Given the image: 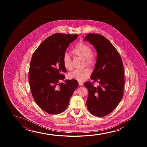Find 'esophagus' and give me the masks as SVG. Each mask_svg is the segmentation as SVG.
<instances>
[{
	"label": "esophagus",
	"instance_id": "esophagus-1",
	"mask_svg": "<svg viewBox=\"0 0 147 147\" xmlns=\"http://www.w3.org/2000/svg\"><path fill=\"white\" fill-rule=\"evenodd\" d=\"M78 84H79V86H82V85H83L82 83L79 82Z\"/></svg>",
	"mask_w": 147,
	"mask_h": 147
}]
</instances>
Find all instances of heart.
I'll return each instance as SVG.
<instances>
[{
  "label": "heart",
  "instance_id": "obj_1",
  "mask_svg": "<svg viewBox=\"0 0 147 147\" xmlns=\"http://www.w3.org/2000/svg\"><path fill=\"white\" fill-rule=\"evenodd\" d=\"M72 54L84 60L86 66L91 67L95 63L94 57L92 54V48L89 45L84 42H81L76 45L71 51ZM63 65L65 68L70 71L72 69L71 65V59L68 54H65L63 56ZM91 75L90 71L88 69L82 70H75L69 75V78L75 79L79 82H83L88 78Z\"/></svg>",
  "mask_w": 147,
  "mask_h": 147
}]
</instances>
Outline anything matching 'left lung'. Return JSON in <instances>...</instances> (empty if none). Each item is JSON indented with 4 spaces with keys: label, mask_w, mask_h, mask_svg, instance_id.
<instances>
[{
    "label": "left lung",
    "mask_w": 147,
    "mask_h": 147,
    "mask_svg": "<svg viewBox=\"0 0 147 147\" xmlns=\"http://www.w3.org/2000/svg\"><path fill=\"white\" fill-rule=\"evenodd\" d=\"M84 40L88 41L96 51V62L90 78L99 84L94 87L90 82L84 83L88 91L87 107L93 115L105 117L116 108L123 98V62L117 49L102 35L88 34Z\"/></svg>",
    "instance_id": "8db88e82"
}]
</instances>
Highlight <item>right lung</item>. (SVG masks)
<instances>
[{"instance_id":"1","label":"right lung","mask_w":147,"mask_h":147,"mask_svg":"<svg viewBox=\"0 0 147 147\" xmlns=\"http://www.w3.org/2000/svg\"><path fill=\"white\" fill-rule=\"evenodd\" d=\"M78 34H55L47 38L32 55L29 70L30 90L35 102L43 111L52 115L64 111L78 86L75 79L66 80L63 56L71 42Z\"/></svg>"}]
</instances>
